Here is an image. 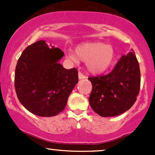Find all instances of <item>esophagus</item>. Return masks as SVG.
Here are the masks:
<instances>
[{
    "instance_id": "esophagus-1",
    "label": "esophagus",
    "mask_w": 155,
    "mask_h": 155,
    "mask_svg": "<svg viewBox=\"0 0 155 155\" xmlns=\"http://www.w3.org/2000/svg\"><path fill=\"white\" fill-rule=\"evenodd\" d=\"M78 75H79V79H85V78H86V76H85L82 74V73L80 72V71L79 72V74H78Z\"/></svg>"
}]
</instances>
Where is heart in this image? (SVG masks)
Instances as JSON below:
<instances>
[{"label":"heart","mask_w":155,"mask_h":155,"mask_svg":"<svg viewBox=\"0 0 155 155\" xmlns=\"http://www.w3.org/2000/svg\"><path fill=\"white\" fill-rule=\"evenodd\" d=\"M75 54H69L68 58L74 62L78 59L87 62V67L92 74H102L111 66L115 60V51L110 45L99 42L80 44L75 49Z\"/></svg>","instance_id":"heart-1"}]
</instances>
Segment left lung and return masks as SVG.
Wrapping results in <instances>:
<instances>
[{
	"label": "left lung",
	"instance_id": "1",
	"mask_svg": "<svg viewBox=\"0 0 155 155\" xmlns=\"http://www.w3.org/2000/svg\"><path fill=\"white\" fill-rule=\"evenodd\" d=\"M92 85L90 104L101 117L118 116L135 104L140 85L139 64L133 49L121 57L111 73L91 76Z\"/></svg>",
	"mask_w": 155,
	"mask_h": 155
}]
</instances>
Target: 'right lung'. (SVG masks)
<instances>
[{"mask_svg": "<svg viewBox=\"0 0 155 155\" xmlns=\"http://www.w3.org/2000/svg\"><path fill=\"white\" fill-rule=\"evenodd\" d=\"M64 53L41 40L22 51L15 69V87L19 102L31 113L53 117L63 111L79 81L75 68L59 63Z\"/></svg>", "mask_w": 155, "mask_h": 155, "instance_id": "obj_1", "label": "right lung"}]
</instances>
